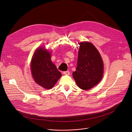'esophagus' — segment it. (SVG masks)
I'll list each match as a JSON object with an SVG mask.
<instances>
[{"mask_svg": "<svg viewBox=\"0 0 132 132\" xmlns=\"http://www.w3.org/2000/svg\"><path fill=\"white\" fill-rule=\"evenodd\" d=\"M64 74L66 75H69L70 74V72L69 71H64Z\"/></svg>", "mask_w": 132, "mask_h": 132, "instance_id": "34e87169", "label": "esophagus"}]
</instances>
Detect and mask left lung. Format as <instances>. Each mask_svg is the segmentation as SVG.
I'll list each match as a JSON object with an SVG mask.
<instances>
[{
	"label": "left lung",
	"instance_id": "left-lung-1",
	"mask_svg": "<svg viewBox=\"0 0 132 132\" xmlns=\"http://www.w3.org/2000/svg\"><path fill=\"white\" fill-rule=\"evenodd\" d=\"M77 66L72 76L80 89L88 90L97 85L103 75V63L101 56L91 43H79Z\"/></svg>",
	"mask_w": 132,
	"mask_h": 132
}]
</instances>
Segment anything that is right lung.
I'll return each instance as SVG.
<instances>
[{"mask_svg": "<svg viewBox=\"0 0 132 132\" xmlns=\"http://www.w3.org/2000/svg\"><path fill=\"white\" fill-rule=\"evenodd\" d=\"M51 58V53L44 47H40L35 51L31 62L32 75L35 82L47 89L52 88L62 76Z\"/></svg>", "mask_w": 132, "mask_h": 132, "instance_id": "obj_1", "label": "right lung"}]
</instances>
